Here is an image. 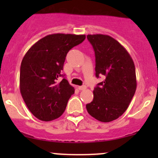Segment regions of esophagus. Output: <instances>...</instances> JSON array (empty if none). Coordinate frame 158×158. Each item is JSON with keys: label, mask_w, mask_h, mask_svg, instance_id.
Segmentation results:
<instances>
[{"label": "esophagus", "mask_w": 158, "mask_h": 158, "mask_svg": "<svg viewBox=\"0 0 158 158\" xmlns=\"http://www.w3.org/2000/svg\"><path fill=\"white\" fill-rule=\"evenodd\" d=\"M78 89H79V90H85V89H86V86H85V85H82V86H78Z\"/></svg>", "instance_id": "1"}]
</instances>
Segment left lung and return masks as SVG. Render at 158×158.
Returning a JSON list of instances; mask_svg holds the SVG:
<instances>
[{
    "label": "left lung",
    "mask_w": 158,
    "mask_h": 158,
    "mask_svg": "<svg viewBox=\"0 0 158 158\" xmlns=\"http://www.w3.org/2000/svg\"><path fill=\"white\" fill-rule=\"evenodd\" d=\"M95 56V76L105 79L94 89V98L86 105L89 114L102 122L123 114L137 88L133 60L123 46L108 35L89 34Z\"/></svg>",
    "instance_id": "obj_1"
}]
</instances>
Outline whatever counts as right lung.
I'll return each mask as SVG.
<instances>
[{
	"mask_svg": "<svg viewBox=\"0 0 158 158\" xmlns=\"http://www.w3.org/2000/svg\"><path fill=\"white\" fill-rule=\"evenodd\" d=\"M85 39V35L53 33L33 44L20 66V90L30 112L41 121L58 118L75 89L66 79L58 82L66 54Z\"/></svg>",
	"mask_w": 158,
	"mask_h": 158,
	"instance_id": "right-lung-1",
	"label": "right lung"
}]
</instances>
